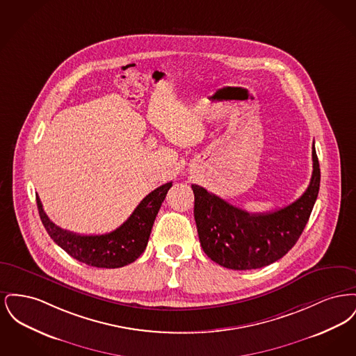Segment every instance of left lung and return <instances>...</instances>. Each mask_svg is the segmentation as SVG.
Here are the masks:
<instances>
[{
    "label": "left lung",
    "instance_id": "left-lung-1",
    "mask_svg": "<svg viewBox=\"0 0 356 356\" xmlns=\"http://www.w3.org/2000/svg\"><path fill=\"white\" fill-rule=\"evenodd\" d=\"M312 161V177L305 193L272 212L250 213L193 184V213L207 256L221 267L245 271L266 267L287 254L302 235L319 193L321 168L315 145Z\"/></svg>",
    "mask_w": 356,
    "mask_h": 356
}]
</instances>
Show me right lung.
<instances>
[{"label": "right lung", "instance_id": "obj_1", "mask_svg": "<svg viewBox=\"0 0 356 356\" xmlns=\"http://www.w3.org/2000/svg\"><path fill=\"white\" fill-rule=\"evenodd\" d=\"M170 186L172 181L156 188L136 207L128 220L104 235H77L57 227L44 212L38 195L35 200L47 232L67 254L90 267L120 268L134 263L147 248L153 222Z\"/></svg>", "mask_w": 356, "mask_h": 356}]
</instances>
